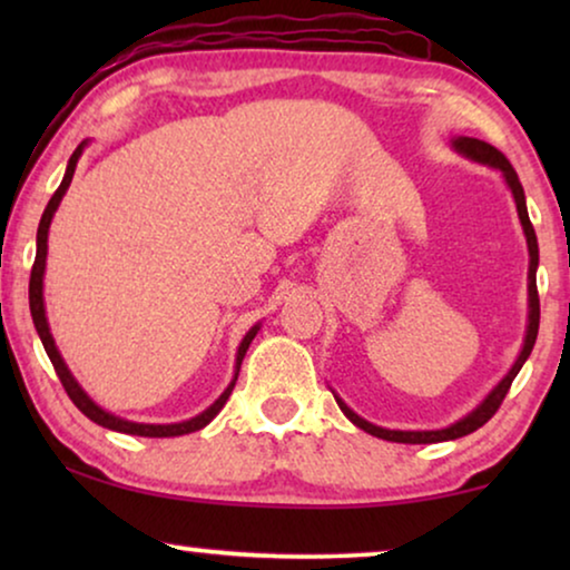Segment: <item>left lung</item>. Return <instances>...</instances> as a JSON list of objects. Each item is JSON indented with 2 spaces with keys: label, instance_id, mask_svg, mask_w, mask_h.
Listing matches in <instances>:
<instances>
[{
  "label": "left lung",
  "instance_id": "obj_1",
  "mask_svg": "<svg viewBox=\"0 0 570 570\" xmlns=\"http://www.w3.org/2000/svg\"><path fill=\"white\" fill-rule=\"evenodd\" d=\"M454 147L466 158L478 160V163H488V166L493 168H501L505 181H509L511 191H513V199H517V209H519V217H521V225H524V233H527V244H529V330H527V340H524V350H521L519 361L513 363V368L509 371V376H505L501 384L493 389V394L488 396L485 402L480 404L478 410L472 412V415H466L464 420H459V423L443 428V431H386V428H379V425H371L365 423L363 417H357L353 410L347 407L345 402L337 400L340 410L345 412V415L353 420L357 428H363L365 433L376 435V439H384V441H394V443H439V441H451V439H462L466 433H474L478 428H482L488 423L490 417L495 415L498 407H501L505 394H509V389L513 384V379H517V373L521 371V365L532 353L534 347V340H537V330H540V295H537V264H540V248H537V236H534V228L532 223H529V213H527V199H524V189H521V181L517 176V170L509 163V158L498 150V147L482 142V139H474V137H459L454 139Z\"/></svg>",
  "mask_w": 570,
  "mask_h": 570
}]
</instances>
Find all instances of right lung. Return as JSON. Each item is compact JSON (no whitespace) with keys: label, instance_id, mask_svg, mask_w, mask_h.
Wrapping results in <instances>:
<instances>
[{"label":"right lung","instance_id":"add662e5","mask_svg":"<svg viewBox=\"0 0 570 570\" xmlns=\"http://www.w3.org/2000/svg\"><path fill=\"white\" fill-rule=\"evenodd\" d=\"M85 145V142H82ZM82 145L77 147L72 153V158H69V166H67V174L61 178L59 189L53 191V197L49 199V205L43 209V217H41V225H38V238H36V262H33V269H30V287H28V295H30V316H33V324L38 330V337H41L43 347H46V355H49V361L53 365V371H57V376L61 381V386H65V392L69 400L75 402V407L82 412L85 417H90L92 423L104 425V428H111V431H119V433H131V435H147V439H170V435H184V433H194L199 431V428H205L209 420H213L217 412L225 407V402H228V396L233 392V386H236V379H238V368H240V361H244L248 345H252V340L256 337V330L259 326H254L252 332L246 334L244 342H240L238 347V357H236V379L230 381V386L225 389L220 394V400H217L213 407L202 412V415L186 420V423H176V425H142V423H129V420H121L111 415V412H104L98 407L96 402H90V396L82 392L80 386H77V381L72 379V373L67 371L65 361H61L57 345H53V337L49 332V322H46V311H43V267H46V238H49V225H51V217L57 213L61 197H65V191L69 189V181H72L75 176V166H77V158H80L82 153Z\"/></svg>","mask_w":570,"mask_h":570}]
</instances>
